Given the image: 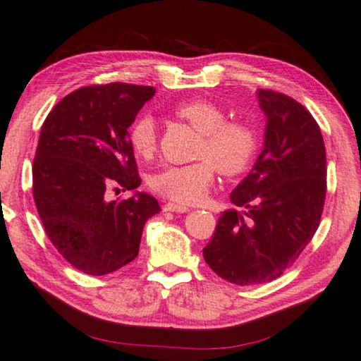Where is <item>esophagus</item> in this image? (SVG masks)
Returning <instances> with one entry per match:
<instances>
[{
	"label": "esophagus",
	"instance_id": "34e87169",
	"mask_svg": "<svg viewBox=\"0 0 361 361\" xmlns=\"http://www.w3.org/2000/svg\"><path fill=\"white\" fill-rule=\"evenodd\" d=\"M165 212H178V214H185L190 211L186 206H180V204H173V202H166L164 206Z\"/></svg>",
	"mask_w": 361,
	"mask_h": 361
}]
</instances>
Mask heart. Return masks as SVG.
Masks as SVG:
<instances>
[{
    "label": "heart",
    "mask_w": 361,
    "mask_h": 361,
    "mask_svg": "<svg viewBox=\"0 0 361 361\" xmlns=\"http://www.w3.org/2000/svg\"><path fill=\"white\" fill-rule=\"evenodd\" d=\"M173 113L201 133L195 157L188 165L165 166L150 180L160 196L180 204L202 201L212 186L215 171L238 176L255 162L259 150V134L243 120H227V111L211 100H190L176 105ZM128 141L136 157L149 160L157 149V126L149 115H141L128 129Z\"/></svg>",
    "instance_id": "b5f03b06"
}]
</instances>
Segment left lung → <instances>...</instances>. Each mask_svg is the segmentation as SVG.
<instances>
[{"instance_id": "8db88e82", "label": "left lung", "mask_w": 361, "mask_h": 361, "mask_svg": "<svg viewBox=\"0 0 361 361\" xmlns=\"http://www.w3.org/2000/svg\"><path fill=\"white\" fill-rule=\"evenodd\" d=\"M267 116L264 149L230 195L204 259L224 281L266 283L298 259L319 227L326 199V147L313 115L292 97L259 89Z\"/></svg>"}]
</instances>
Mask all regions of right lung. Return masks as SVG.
I'll list each match as a JSON object with an SVG mask.
<instances>
[{"label": "right lung", "mask_w": 361, "mask_h": 361, "mask_svg": "<svg viewBox=\"0 0 361 361\" xmlns=\"http://www.w3.org/2000/svg\"><path fill=\"white\" fill-rule=\"evenodd\" d=\"M155 89L125 82L85 85L43 121L32 165V192L45 233L84 274L105 276L134 261L157 199L137 192L109 201V191L141 185L128 128Z\"/></svg>", "instance_id": "obj_1"}]
</instances>
